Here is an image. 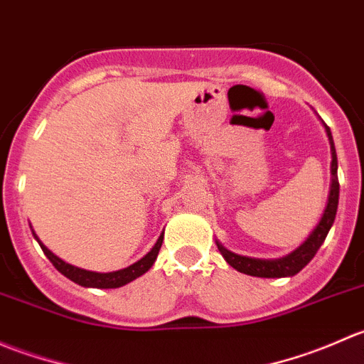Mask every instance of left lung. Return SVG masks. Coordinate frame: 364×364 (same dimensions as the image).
I'll return each instance as SVG.
<instances>
[{
  "mask_svg": "<svg viewBox=\"0 0 364 364\" xmlns=\"http://www.w3.org/2000/svg\"><path fill=\"white\" fill-rule=\"evenodd\" d=\"M326 128V134H328L329 146H331V185H329V196L328 203H326L324 211H322L321 220L315 225V229L311 230L310 236L296 248L294 252H291L289 255L280 257V259H253V257L247 255H237V253L227 250L220 241H216V247H218L220 253L223 255V259L227 260L229 266H232L234 269H237L240 273L250 274V277H259V278H284V277H294L299 273L308 262L315 257L321 245L324 243L326 236H328L329 229H331L333 222H335L336 209H338V196H340V185H338V160H336V149L335 142H333L331 130H329L328 124L322 121Z\"/></svg>",
  "mask_w": 364,
  "mask_h": 364,
  "instance_id": "left-lung-1",
  "label": "left lung"
}]
</instances>
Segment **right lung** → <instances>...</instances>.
<instances>
[{"label":"right lung","instance_id":"obj_1","mask_svg":"<svg viewBox=\"0 0 364 364\" xmlns=\"http://www.w3.org/2000/svg\"><path fill=\"white\" fill-rule=\"evenodd\" d=\"M31 232H33V236H35V240L38 241L40 248H42L43 253H46L47 259L53 262V266L56 267L61 274H65L68 280L75 282L77 285H82V287H93V289H117V287H123V285L130 284V282H134L135 278L142 277L146 271L151 269V266L155 264L156 257H159L161 243H164V232H161L159 236V240H156V243L153 245L151 250L146 253L141 260L134 262L132 266L124 267V269L111 271V273H97V271L80 269V267L65 262L63 259H60L58 255H54V253L50 252L49 248H47L46 245L38 240V236L35 234L33 227H31Z\"/></svg>","mask_w":364,"mask_h":364}]
</instances>
